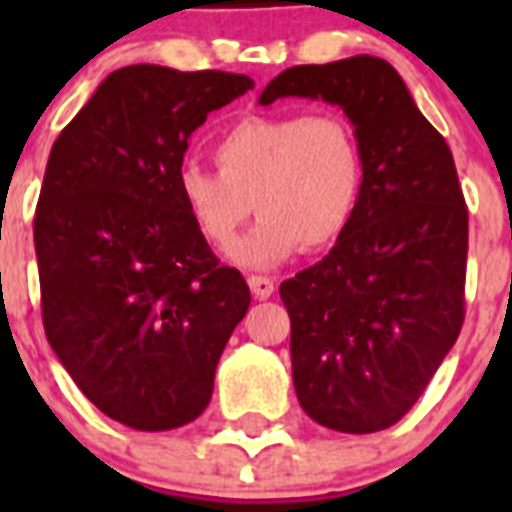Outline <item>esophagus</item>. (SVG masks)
Listing matches in <instances>:
<instances>
[{"label": "esophagus", "instance_id": "34e87169", "mask_svg": "<svg viewBox=\"0 0 512 512\" xmlns=\"http://www.w3.org/2000/svg\"><path fill=\"white\" fill-rule=\"evenodd\" d=\"M247 281L249 289H252V295H255L257 300H268V297L273 295V289H276L271 276H249Z\"/></svg>", "mask_w": 512, "mask_h": 512}]
</instances>
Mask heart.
Wrapping results in <instances>:
<instances>
[{
  "label": "heart",
  "instance_id": "b5f03b06",
  "mask_svg": "<svg viewBox=\"0 0 512 512\" xmlns=\"http://www.w3.org/2000/svg\"><path fill=\"white\" fill-rule=\"evenodd\" d=\"M215 164L185 162L177 196L220 252L233 247L252 209L263 215L233 249L244 268H273L300 247H332L364 196V151L337 111L244 116L217 138Z\"/></svg>",
  "mask_w": 512,
  "mask_h": 512
}]
</instances>
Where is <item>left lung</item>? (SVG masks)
<instances>
[{
  "label": "left lung",
  "mask_w": 512,
  "mask_h": 512,
  "mask_svg": "<svg viewBox=\"0 0 512 512\" xmlns=\"http://www.w3.org/2000/svg\"><path fill=\"white\" fill-rule=\"evenodd\" d=\"M340 106L364 151V196L321 263L279 287L305 414L340 433L396 425L465 319L468 207L452 151L388 60L292 66L260 95Z\"/></svg>",
  "instance_id": "left-lung-1"
}]
</instances>
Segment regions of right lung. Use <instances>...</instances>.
Here are the masks:
<instances>
[{"label":"right lung","mask_w":512,"mask_h":512,"mask_svg":"<svg viewBox=\"0 0 512 512\" xmlns=\"http://www.w3.org/2000/svg\"><path fill=\"white\" fill-rule=\"evenodd\" d=\"M252 87L228 71L119 68L50 151L34 217L44 332L84 396L127 428L196 420L249 308L175 175L191 132Z\"/></svg>","instance_id":"add662e5"}]
</instances>
